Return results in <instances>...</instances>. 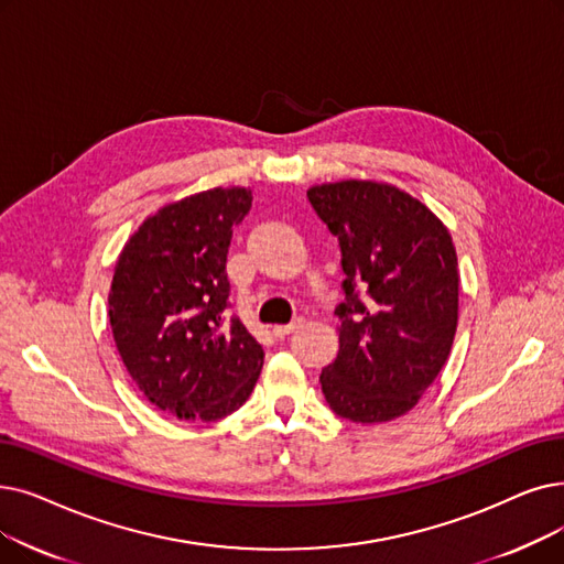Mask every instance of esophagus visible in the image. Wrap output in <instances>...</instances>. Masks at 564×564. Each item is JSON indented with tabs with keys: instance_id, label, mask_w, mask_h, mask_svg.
Masks as SVG:
<instances>
[{
	"instance_id": "1",
	"label": "esophagus",
	"mask_w": 564,
	"mask_h": 564,
	"mask_svg": "<svg viewBox=\"0 0 564 564\" xmlns=\"http://www.w3.org/2000/svg\"><path fill=\"white\" fill-rule=\"evenodd\" d=\"M302 325H304V321H302V317H297V321H292V323H288V325H276L272 332H274V336L283 338V336H288V334H292V332H297Z\"/></svg>"
}]
</instances>
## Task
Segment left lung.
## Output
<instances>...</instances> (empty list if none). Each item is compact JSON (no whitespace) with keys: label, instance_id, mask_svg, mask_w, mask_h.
<instances>
[{"label":"left lung","instance_id":"1","mask_svg":"<svg viewBox=\"0 0 564 564\" xmlns=\"http://www.w3.org/2000/svg\"><path fill=\"white\" fill-rule=\"evenodd\" d=\"M306 195L338 237L346 274L338 355L321 373L323 394L355 424L403 417L454 343L460 279L452 235L422 200L387 182L315 184Z\"/></svg>","mask_w":564,"mask_h":564}]
</instances>
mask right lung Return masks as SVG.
Wrapping results in <instances>:
<instances>
[{"instance_id": "obj_1", "label": "right lung", "mask_w": 564, "mask_h": 564, "mask_svg": "<svg viewBox=\"0 0 564 564\" xmlns=\"http://www.w3.org/2000/svg\"><path fill=\"white\" fill-rule=\"evenodd\" d=\"M251 188L186 195L147 216L121 249L108 292L117 352L159 410L216 422L247 403L264 350L239 317L226 321L235 226Z\"/></svg>"}]
</instances>
